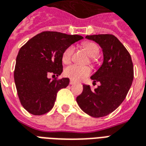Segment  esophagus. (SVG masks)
Returning <instances> with one entry per match:
<instances>
[{"label": "esophagus", "mask_w": 146, "mask_h": 146, "mask_svg": "<svg viewBox=\"0 0 146 146\" xmlns=\"http://www.w3.org/2000/svg\"><path fill=\"white\" fill-rule=\"evenodd\" d=\"M76 82H74L73 80H70V85H73V84H75Z\"/></svg>", "instance_id": "34e87169"}]
</instances>
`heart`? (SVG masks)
<instances>
[{
    "label": "heart",
    "instance_id": "b5f03b06",
    "mask_svg": "<svg viewBox=\"0 0 146 146\" xmlns=\"http://www.w3.org/2000/svg\"><path fill=\"white\" fill-rule=\"evenodd\" d=\"M83 47L87 52L88 56L95 58L99 55L100 48L94 42H85L83 43ZM74 52V47L70 46L65 49L62 54V61L64 63H69L71 61ZM91 73V70L88 66H81L78 65H70L64 70V75L73 81H80Z\"/></svg>",
    "mask_w": 146,
    "mask_h": 146
}]
</instances>
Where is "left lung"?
<instances>
[{
	"label": "left lung",
	"instance_id": "8db88e82",
	"mask_svg": "<svg viewBox=\"0 0 146 146\" xmlns=\"http://www.w3.org/2000/svg\"><path fill=\"white\" fill-rule=\"evenodd\" d=\"M100 45L104 62L90 78L100 85L94 90L83 85L84 90L76 98L80 108L94 117H104L117 108L127 96L134 78L133 63L128 50L113 35H87Z\"/></svg>",
	"mask_w": 146,
	"mask_h": 146
}]
</instances>
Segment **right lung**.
Masks as SVG:
<instances>
[{
    "mask_svg": "<svg viewBox=\"0 0 146 146\" xmlns=\"http://www.w3.org/2000/svg\"><path fill=\"white\" fill-rule=\"evenodd\" d=\"M82 38L78 35L42 32L20 48L14 78L21 105L30 114L42 115L53 108L57 93L67 87L70 80L49 76L62 73V52Z\"/></svg>",
    "mask_w": 146,
    "mask_h": 146,
    "instance_id": "1",
    "label": "right lung"
}]
</instances>
